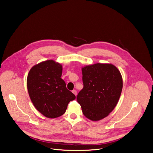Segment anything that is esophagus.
<instances>
[{"instance_id":"obj_1","label":"esophagus","mask_w":153,"mask_h":153,"mask_svg":"<svg viewBox=\"0 0 153 153\" xmlns=\"http://www.w3.org/2000/svg\"><path fill=\"white\" fill-rule=\"evenodd\" d=\"M72 92H73V93L75 95H77V91H76V90H73V91H72Z\"/></svg>"}]
</instances>
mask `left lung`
<instances>
[{"instance_id":"8db88e82","label":"left lung","mask_w":153,"mask_h":153,"mask_svg":"<svg viewBox=\"0 0 153 153\" xmlns=\"http://www.w3.org/2000/svg\"><path fill=\"white\" fill-rule=\"evenodd\" d=\"M83 89L77 101L83 115L92 121L106 117L115 108L123 89V79L112 64H95L82 68Z\"/></svg>"}]
</instances>
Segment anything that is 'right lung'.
Segmentation results:
<instances>
[{
	"instance_id": "obj_1",
	"label": "right lung",
	"mask_w": 153,
	"mask_h": 153,
	"mask_svg": "<svg viewBox=\"0 0 153 153\" xmlns=\"http://www.w3.org/2000/svg\"><path fill=\"white\" fill-rule=\"evenodd\" d=\"M62 72L60 64L48 60L33 66L27 76V90L32 103L49 118L62 115L70 101L76 98L61 78Z\"/></svg>"
}]
</instances>
